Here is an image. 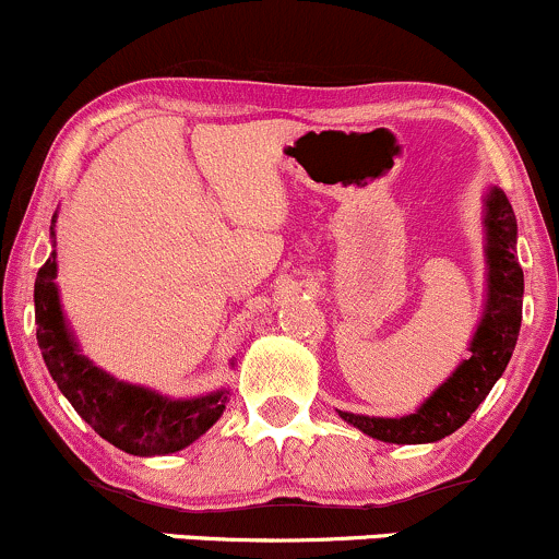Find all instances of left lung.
Instances as JSON below:
<instances>
[{"label":"left lung","instance_id":"1","mask_svg":"<svg viewBox=\"0 0 559 559\" xmlns=\"http://www.w3.org/2000/svg\"><path fill=\"white\" fill-rule=\"evenodd\" d=\"M488 293L480 324L469 343V359L425 401L415 415L367 417L337 412L346 423L385 443H432L451 436L488 396L515 350L523 322V269L518 263V222L499 187L486 198Z\"/></svg>","mask_w":559,"mask_h":559}]
</instances>
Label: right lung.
Segmentation results:
<instances>
[{
  "label": "right lung",
  "mask_w": 559,
  "mask_h": 559,
  "mask_svg": "<svg viewBox=\"0 0 559 559\" xmlns=\"http://www.w3.org/2000/svg\"><path fill=\"white\" fill-rule=\"evenodd\" d=\"M55 237V216L52 227ZM58 261L55 253L36 274V341L44 364L58 382L60 393L71 401L94 432L127 454L158 456L190 447L224 415L227 391L198 399H168L142 385H129L110 378L81 354L60 309Z\"/></svg>",
  "instance_id": "right-lung-1"
}]
</instances>
